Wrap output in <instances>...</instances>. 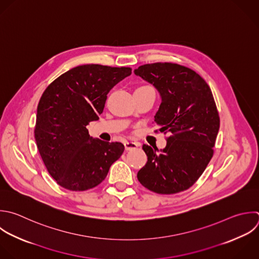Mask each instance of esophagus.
<instances>
[{
  "label": "esophagus",
  "instance_id": "1",
  "mask_svg": "<svg viewBox=\"0 0 259 259\" xmlns=\"http://www.w3.org/2000/svg\"><path fill=\"white\" fill-rule=\"evenodd\" d=\"M139 146H140V144H139V143H136V142H125V143H124L125 151H131V150L137 149Z\"/></svg>",
  "mask_w": 259,
  "mask_h": 259
}]
</instances>
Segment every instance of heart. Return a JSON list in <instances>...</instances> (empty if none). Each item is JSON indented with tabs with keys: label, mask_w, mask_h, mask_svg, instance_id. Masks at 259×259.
<instances>
[{
	"label": "heart",
	"mask_w": 259,
	"mask_h": 259,
	"mask_svg": "<svg viewBox=\"0 0 259 259\" xmlns=\"http://www.w3.org/2000/svg\"><path fill=\"white\" fill-rule=\"evenodd\" d=\"M144 87H146V86H144Z\"/></svg>",
	"instance_id": "obj_1"
}]
</instances>
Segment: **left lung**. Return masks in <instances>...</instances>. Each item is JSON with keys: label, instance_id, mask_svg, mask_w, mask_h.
Here are the masks:
<instances>
[{"label": "left lung", "instance_id": "8db88e82", "mask_svg": "<svg viewBox=\"0 0 259 259\" xmlns=\"http://www.w3.org/2000/svg\"><path fill=\"white\" fill-rule=\"evenodd\" d=\"M135 75L153 85L161 104L154 121L170 133L160 151L148 145L146 165L138 172L142 185L161 194L188 189L200 177L213 154L220 117L211 91L194 71L171 63L139 67Z\"/></svg>", "mask_w": 259, "mask_h": 259}]
</instances>
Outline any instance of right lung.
<instances>
[{
  "instance_id": "right-lung-1",
  "label": "right lung",
  "mask_w": 259,
  "mask_h": 259,
  "mask_svg": "<svg viewBox=\"0 0 259 259\" xmlns=\"http://www.w3.org/2000/svg\"><path fill=\"white\" fill-rule=\"evenodd\" d=\"M131 74L124 67L79 66L44 92L34 135L48 171L61 186L74 191L97 186L122 155L121 143L94 139L86 126L99 119L109 91Z\"/></svg>"
}]
</instances>
